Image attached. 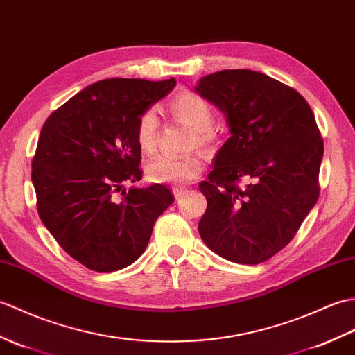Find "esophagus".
Here are the masks:
<instances>
[{
    "label": "esophagus",
    "mask_w": 355,
    "mask_h": 355,
    "mask_svg": "<svg viewBox=\"0 0 355 355\" xmlns=\"http://www.w3.org/2000/svg\"><path fill=\"white\" fill-rule=\"evenodd\" d=\"M187 193V190H185V188H179V187H175V188H173V194H175V198L176 199H180V198H182V196Z\"/></svg>",
    "instance_id": "esophagus-1"
}]
</instances>
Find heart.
Listing matches in <instances>:
<instances>
[{
    "mask_svg": "<svg viewBox=\"0 0 355 355\" xmlns=\"http://www.w3.org/2000/svg\"><path fill=\"white\" fill-rule=\"evenodd\" d=\"M170 111L178 120L193 129L188 147H198L203 153H211L216 146L217 135L212 129L214 111L208 101L198 94L182 92L170 101ZM157 137H159V116L155 109H146L139 115L135 129V139L141 152L152 155L156 150ZM202 171L203 161L199 155H159L146 165L147 178L156 184L182 185L200 176Z\"/></svg>",
    "mask_w": 355,
    "mask_h": 355,
    "instance_id": "1",
    "label": "heart"
}]
</instances>
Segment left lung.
<instances>
[{
	"instance_id": "1",
	"label": "left lung",
	"mask_w": 355,
	"mask_h": 355,
	"mask_svg": "<svg viewBox=\"0 0 355 355\" xmlns=\"http://www.w3.org/2000/svg\"><path fill=\"white\" fill-rule=\"evenodd\" d=\"M200 96L223 112L231 137L199 188V234L227 261L259 264L286 248L319 198L324 141L296 89L250 69L205 76Z\"/></svg>"
}]
</instances>
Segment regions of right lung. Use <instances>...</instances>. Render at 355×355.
Listing matches in <instances>:
<instances>
[{
  "instance_id": "right-lung-1",
  "label": "right lung",
  "mask_w": 355,
  "mask_h": 355,
  "mask_svg": "<svg viewBox=\"0 0 355 355\" xmlns=\"http://www.w3.org/2000/svg\"><path fill=\"white\" fill-rule=\"evenodd\" d=\"M175 86V78H105L42 125L31 161L39 217L60 248L91 270L115 272L137 261L156 218L175 202L161 184L121 191L143 178L139 115Z\"/></svg>"
}]
</instances>
